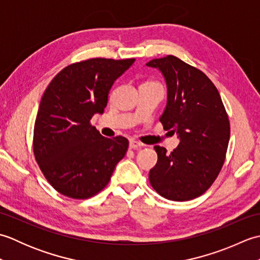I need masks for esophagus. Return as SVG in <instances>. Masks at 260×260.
<instances>
[{
	"instance_id": "obj_1",
	"label": "esophagus",
	"mask_w": 260,
	"mask_h": 260,
	"mask_svg": "<svg viewBox=\"0 0 260 260\" xmlns=\"http://www.w3.org/2000/svg\"><path fill=\"white\" fill-rule=\"evenodd\" d=\"M142 146H143V144L140 142L134 141V140L129 141V148H131V150H139V148H141Z\"/></svg>"
}]
</instances>
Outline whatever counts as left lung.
<instances>
[{"label": "left lung", "mask_w": 260, "mask_h": 260, "mask_svg": "<svg viewBox=\"0 0 260 260\" xmlns=\"http://www.w3.org/2000/svg\"><path fill=\"white\" fill-rule=\"evenodd\" d=\"M146 66L161 71L168 86V103L159 118L180 144L171 152L154 146L157 163L148 179L159 196L187 201L203 194L217 179L230 139V123L213 82L174 56L153 59Z\"/></svg>", "instance_id": "1"}]
</instances>
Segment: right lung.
<instances>
[{"label":"right lung","mask_w":260,"mask_h":260,"mask_svg":"<svg viewBox=\"0 0 260 260\" xmlns=\"http://www.w3.org/2000/svg\"><path fill=\"white\" fill-rule=\"evenodd\" d=\"M135 59L93 58L69 64L41 98L33 131V152L49 183L73 199L96 196L108 184L128 141L107 139L90 125L103 114L115 80Z\"/></svg>","instance_id":"add662e5"}]
</instances>
